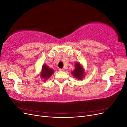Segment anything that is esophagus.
<instances>
[{
  "instance_id": "1",
  "label": "esophagus",
  "mask_w": 127,
  "mask_h": 127,
  "mask_svg": "<svg viewBox=\"0 0 127 127\" xmlns=\"http://www.w3.org/2000/svg\"><path fill=\"white\" fill-rule=\"evenodd\" d=\"M59 71H64V69H59Z\"/></svg>"
}]
</instances>
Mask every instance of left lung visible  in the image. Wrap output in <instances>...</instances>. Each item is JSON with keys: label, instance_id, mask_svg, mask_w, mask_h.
<instances>
[{"label": "left lung", "instance_id": "8db88e82", "mask_svg": "<svg viewBox=\"0 0 127 127\" xmlns=\"http://www.w3.org/2000/svg\"><path fill=\"white\" fill-rule=\"evenodd\" d=\"M75 69L71 71V74L76 79L81 80L84 77V69L80 63H76L75 66Z\"/></svg>", "mask_w": 127, "mask_h": 127}]
</instances>
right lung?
I'll use <instances>...</instances> for the list:
<instances>
[{
	"instance_id": "obj_1",
	"label": "right lung",
	"mask_w": 127,
	"mask_h": 127,
	"mask_svg": "<svg viewBox=\"0 0 127 127\" xmlns=\"http://www.w3.org/2000/svg\"><path fill=\"white\" fill-rule=\"evenodd\" d=\"M53 72L54 71L52 69L49 68L46 64H43L42 67L40 77L42 78H43L44 80H47L52 76Z\"/></svg>"
}]
</instances>
